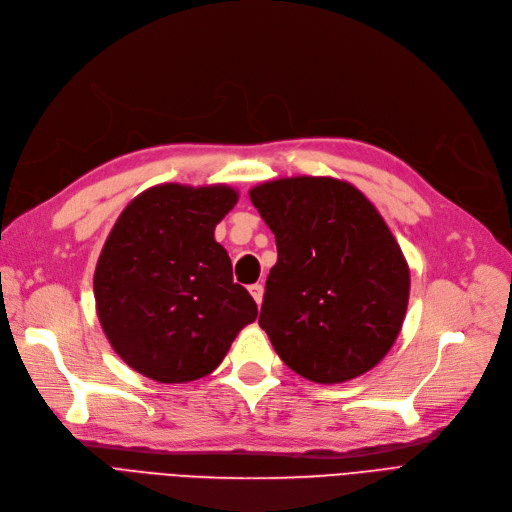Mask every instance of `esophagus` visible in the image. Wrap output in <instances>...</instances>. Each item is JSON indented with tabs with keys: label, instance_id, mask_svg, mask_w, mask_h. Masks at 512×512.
Instances as JSON below:
<instances>
[{
	"label": "esophagus",
	"instance_id": "esophagus-1",
	"mask_svg": "<svg viewBox=\"0 0 512 512\" xmlns=\"http://www.w3.org/2000/svg\"><path fill=\"white\" fill-rule=\"evenodd\" d=\"M250 294H252V298L256 300V304L260 306V304H262V296H264L262 283H254V285H250Z\"/></svg>",
	"mask_w": 512,
	"mask_h": 512
}]
</instances>
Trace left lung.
Masks as SVG:
<instances>
[{"mask_svg":"<svg viewBox=\"0 0 512 512\" xmlns=\"http://www.w3.org/2000/svg\"><path fill=\"white\" fill-rule=\"evenodd\" d=\"M250 199L277 243L258 323L281 361L319 384L370 372L410 298V269L374 203L327 176L264 182Z\"/></svg>","mask_w":512,"mask_h":512,"instance_id":"left-lung-1","label":"left lung"}]
</instances>
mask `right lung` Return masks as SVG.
Returning <instances> with one entry per match:
<instances>
[{"label":"right lung","instance_id":"1","mask_svg":"<svg viewBox=\"0 0 512 512\" xmlns=\"http://www.w3.org/2000/svg\"><path fill=\"white\" fill-rule=\"evenodd\" d=\"M227 185L166 182L119 214L94 271L102 332L132 370L161 384L212 374L258 306L233 281L216 224L233 210Z\"/></svg>","mask_w":512,"mask_h":512}]
</instances>
